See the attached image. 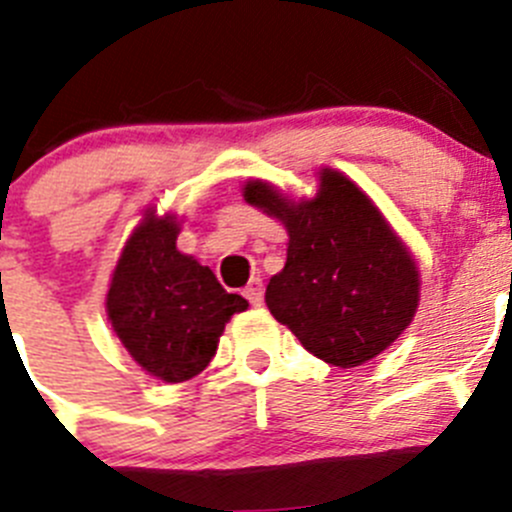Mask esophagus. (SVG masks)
Wrapping results in <instances>:
<instances>
[{
  "label": "esophagus",
  "mask_w": 512,
  "mask_h": 512,
  "mask_svg": "<svg viewBox=\"0 0 512 512\" xmlns=\"http://www.w3.org/2000/svg\"><path fill=\"white\" fill-rule=\"evenodd\" d=\"M242 295H245L252 305H262V298H265V285H262L260 278H252L250 285L242 290Z\"/></svg>",
  "instance_id": "esophagus-1"
}]
</instances>
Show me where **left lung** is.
Wrapping results in <instances>:
<instances>
[{
  "label": "left lung",
  "mask_w": 512,
  "mask_h": 512,
  "mask_svg": "<svg viewBox=\"0 0 512 512\" xmlns=\"http://www.w3.org/2000/svg\"><path fill=\"white\" fill-rule=\"evenodd\" d=\"M245 199L288 227V262L267 285L265 303L305 351L351 369L412 323L417 267L353 181L326 169L318 197L300 204L250 181Z\"/></svg>",
  "instance_id": "8db88e82"
}]
</instances>
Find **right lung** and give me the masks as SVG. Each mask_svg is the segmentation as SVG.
<instances>
[{
    "label": "right lung",
    "mask_w": 512,
    "mask_h": 512,
    "mask_svg": "<svg viewBox=\"0 0 512 512\" xmlns=\"http://www.w3.org/2000/svg\"><path fill=\"white\" fill-rule=\"evenodd\" d=\"M176 234L174 217H148L123 247L105 303L128 353L169 384L207 369L224 323L247 310L207 265L176 250Z\"/></svg>",
    "instance_id": "right-lung-1"
}]
</instances>
